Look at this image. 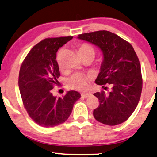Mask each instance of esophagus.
Returning a JSON list of instances; mask_svg holds the SVG:
<instances>
[{"mask_svg": "<svg viewBox=\"0 0 157 157\" xmlns=\"http://www.w3.org/2000/svg\"><path fill=\"white\" fill-rule=\"evenodd\" d=\"M90 95H91V94H90V93H85V94H81L82 97H85V98H87V97H90Z\"/></svg>", "mask_w": 157, "mask_h": 157, "instance_id": "esophagus-1", "label": "esophagus"}]
</instances>
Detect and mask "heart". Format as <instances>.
Instances as JSON below:
<instances>
[{
	"instance_id": "1",
	"label": "heart",
	"mask_w": 157,
	"mask_h": 157,
	"mask_svg": "<svg viewBox=\"0 0 157 157\" xmlns=\"http://www.w3.org/2000/svg\"><path fill=\"white\" fill-rule=\"evenodd\" d=\"M64 51V48L60 49L58 51L56 60L60 69L63 68V63L61 61V56ZM79 54H87L94 56L95 50L94 48L88 43H82L79 46ZM92 79V76L90 75H85L82 73H75L69 79V85L71 87L79 90H85L87 88L89 82Z\"/></svg>"
}]
</instances>
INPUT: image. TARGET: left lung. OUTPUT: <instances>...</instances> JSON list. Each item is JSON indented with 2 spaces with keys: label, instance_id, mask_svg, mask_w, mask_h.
I'll list each match as a JSON object with an SVG mask.
<instances>
[{
  "label": "left lung",
  "instance_id": "8db88e82",
  "mask_svg": "<svg viewBox=\"0 0 157 157\" xmlns=\"http://www.w3.org/2000/svg\"><path fill=\"white\" fill-rule=\"evenodd\" d=\"M78 39L97 46L103 52L101 71L95 82L105 87V92L94 94L99 105L94 110L96 120L104 125H116L125 122L136 109L141 96V67L132 45L116 34L101 30L78 35Z\"/></svg>",
  "mask_w": 157,
  "mask_h": 157
}]
</instances>
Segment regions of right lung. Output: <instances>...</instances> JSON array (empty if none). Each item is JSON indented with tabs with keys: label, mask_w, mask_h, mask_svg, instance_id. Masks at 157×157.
Returning a JSON list of instances; mask_svg holds the SVG:
<instances>
[{
	"label": "right lung",
	"mask_w": 157,
	"mask_h": 157,
	"mask_svg": "<svg viewBox=\"0 0 157 157\" xmlns=\"http://www.w3.org/2000/svg\"><path fill=\"white\" fill-rule=\"evenodd\" d=\"M72 39L68 36L44 39L30 50L21 65L18 85L23 104L30 118L42 127L64 123L81 97L76 91L58 98L52 93L54 85L59 84L56 53Z\"/></svg>",
	"instance_id": "1"
}]
</instances>
